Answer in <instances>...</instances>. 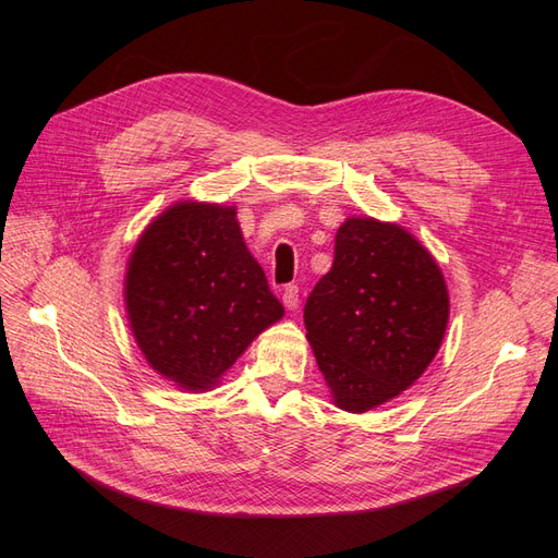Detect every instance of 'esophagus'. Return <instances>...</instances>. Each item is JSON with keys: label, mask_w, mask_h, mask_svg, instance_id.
Masks as SVG:
<instances>
[{"label": "esophagus", "mask_w": 558, "mask_h": 558, "mask_svg": "<svg viewBox=\"0 0 558 558\" xmlns=\"http://www.w3.org/2000/svg\"><path fill=\"white\" fill-rule=\"evenodd\" d=\"M281 300L289 310H298V305H300V289H298V286L295 283L286 286L283 293H281Z\"/></svg>", "instance_id": "1"}]
</instances>
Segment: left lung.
<instances>
[{
	"label": "left lung",
	"instance_id": "8db88e82",
	"mask_svg": "<svg viewBox=\"0 0 558 558\" xmlns=\"http://www.w3.org/2000/svg\"><path fill=\"white\" fill-rule=\"evenodd\" d=\"M440 267L410 232L349 218L305 305L307 340L335 404L367 412L412 386L447 330Z\"/></svg>",
	"mask_w": 558,
	"mask_h": 558
}]
</instances>
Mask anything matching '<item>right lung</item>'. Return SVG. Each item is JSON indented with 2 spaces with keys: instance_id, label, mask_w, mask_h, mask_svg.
Instances as JSON below:
<instances>
[{
  "instance_id": "1",
  "label": "right lung",
  "mask_w": 558,
  "mask_h": 558,
  "mask_svg": "<svg viewBox=\"0 0 558 558\" xmlns=\"http://www.w3.org/2000/svg\"><path fill=\"white\" fill-rule=\"evenodd\" d=\"M130 326L150 367L205 391L283 316L232 207L181 202L150 223L125 277Z\"/></svg>"
}]
</instances>
